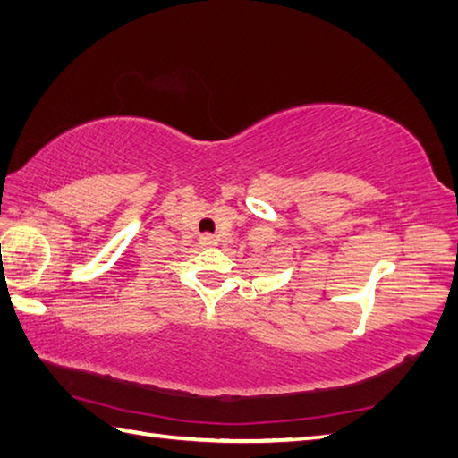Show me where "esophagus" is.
Masks as SVG:
<instances>
[{
    "label": "esophagus",
    "instance_id": "1",
    "mask_svg": "<svg viewBox=\"0 0 458 458\" xmlns=\"http://www.w3.org/2000/svg\"><path fill=\"white\" fill-rule=\"evenodd\" d=\"M199 242H200V246H216L218 244L216 236H212V234H202L199 238Z\"/></svg>",
    "mask_w": 458,
    "mask_h": 458
}]
</instances>
